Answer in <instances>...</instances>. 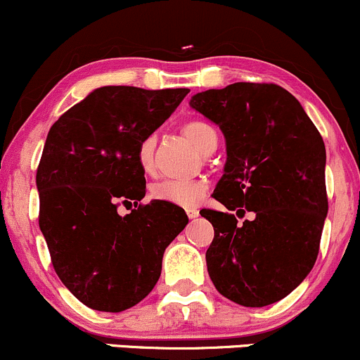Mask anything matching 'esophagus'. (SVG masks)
I'll return each instance as SVG.
<instances>
[{"mask_svg": "<svg viewBox=\"0 0 360 360\" xmlns=\"http://www.w3.org/2000/svg\"><path fill=\"white\" fill-rule=\"evenodd\" d=\"M187 216L191 217V219H195V217H199V211H197L195 207H191V209H187Z\"/></svg>", "mask_w": 360, "mask_h": 360, "instance_id": "1", "label": "esophagus"}]
</instances>
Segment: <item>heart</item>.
Instances as JSON below:
<instances>
[{"instance_id":"heart-1","label":"heart","mask_w":360,"mask_h":360,"mask_svg":"<svg viewBox=\"0 0 360 360\" xmlns=\"http://www.w3.org/2000/svg\"><path fill=\"white\" fill-rule=\"evenodd\" d=\"M184 134L202 153L207 151L214 143H217V134L214 127L202 120H192V122L185 124ZM155 144V136H146L137 146L136 160L144 173H151L155 168V163H153ZM205 191H207V185L202 180H161L151 187V197L155 200L168 202V204L193 207L205 195Z\"/></svg>"}]
</instances>
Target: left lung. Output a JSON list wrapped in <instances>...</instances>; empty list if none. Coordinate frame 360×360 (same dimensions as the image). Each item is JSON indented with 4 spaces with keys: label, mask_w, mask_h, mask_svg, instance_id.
Instances as JSON below:
<instances>
[{
    "label": "left lung",
    "mask_w": 360,
    "mask_h": 360,
    "mask_svg": "<svg viewBox=\"0 0 360 360\" xmlns=\"http://www.w3.org/2000/svg\"><path fill=\"white\" fill-rule=\"evenodd\" d=\"M191 107L219 126L226 141L214 199L234 214L202 209L214 226L205 252L212 284L236 304L281 301L308 277L328 214L326 151L301 103L284 88L233 83L195 93Z\"/></svg>",
    "instance_id": "8db88e82"
}]
</instances>
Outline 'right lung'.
<instances>
[{
  "label": "right lung",
  "mask_w": 360,
  "mask_h": 360,
  "mask_svg": "<svg viewBox=\"0 0 360 360\" xmlns=\"http://www.w3.org/2000/svg\"><path fill=\"white\" fill-rule=\"evenodd\" d=\"M187 88L102 86L51 127L37 168L39 226L63 284L83 304L120 313L151 292L167 246L188 223L175 204L137 202L141 141L175 112ZM137 210L120 217L119 203Z\"/></svg>",
  "instance_id": "1"
}]
</instances>
